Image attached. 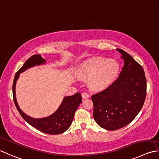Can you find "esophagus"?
<instances>
[{
	"instance_id": "34e87169",
	"label": "esophagus",
	"mask_w": 159,
	"mask_h": 159,
	"mask_svg": "<svg viewBox=\"0 0 159 159\" xmlns=\"http://www.w3.org/2000/svg\"><path fill=\"white\" fill-rule=\"evenodd\" d=\"M89 94H88V93H87V92H84L83 94H82V97H83V98H84V99L89 98Z\"/></svg>"
}]
</instances>
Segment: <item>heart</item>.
I'll use <instances>...</instances> for the list:
<instances>
[{
    "instance_id": "obj_1",
    "label": "heart",
    "mask_w": 159,
    "mask_h": 159,
    "mask_svg": "<svg viewBox=\"0 0 159 159\" xmlns=\"http://www.w3.org/2000/svg\"><path fill=\"white\" fill-rule=\"evenodd\" d=\"M119 70L120 66L116 61L98 58L82 65L77 74L79 77L89 79V85L92 89L101 90L114 81Z\"/></svg>"
}]
</instances>
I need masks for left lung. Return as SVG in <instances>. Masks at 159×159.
I'll return each mask as SVG.
<instances>
[{
    "mask_svg": "<svg viewBox=\"0 0 159 159\" xmlns=\"http://www.w3.org/2000/svg\"><path fill=\"white\" fill-rule=\"evenodd\" d=\"M116 50L124 60L119 78L107 88L92 96L94 120L107 130L122 128L134 119L143 105L147 88L141 65L125 51Z\"/></svg>",
    "mask_w": 159,
    "mask_h": 159,
    "instance_id": "obj_1",
    "label": "left lung"
}]
</instances>
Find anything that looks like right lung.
<instances>
[{
	"mask_svg": "<svg viewBox=\"0 0 159 159\" xmlns=\"http://www.w3.org/2000/svg\"><path fill=\"white\" fill-rule=\"evenodd\" d=\"M45 64H46V61L40 54L34 55L25 61L23 67L16 74L14 77L12 88L14 101L18 112L30 125L35 127L39 131L48 134H59L66 131L72 123L76 110L82 102L80 93H76L72 96H65L60 106L54 113L47 117L39 119L31 117L25 114L18 106L16 97V85L20 74L31 67Z\"/></svg>",
	"mask_w": 159,
	"mask_h": 159,
	"instance_id": "obj_1",
	"label": "right lung"
}]
</instances>
